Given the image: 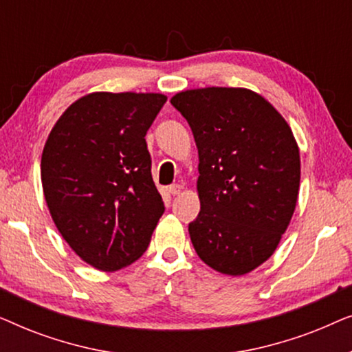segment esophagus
<instances>
[{
  "label": "esophagus",
  "mask_w": 352,
  "mask_h": 352,
  "mask_svg": "<svg viewBox=\"0 0 352 352\" xmlns=\"http://www.w3.org/2000/svg\"><path fill=\"white\" fill-rule=\"evenodd\" d=\"M181 190H182V186H179V184H173L168 187V192H170L171 195H179Z\"/></svg>",
  "instance_id": "34e87169"
}]
</instances>
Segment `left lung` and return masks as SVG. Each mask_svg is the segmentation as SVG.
<instances>
[{
    "mask_svg": "<svg viewBox=\"0 0 352 352\" xmlns=\"http://www.w3.org/2000/svg\"><path fill=\"white\" fill-rule=\"evenodd\" d=\"M171 104L199 148L200 213L189 224L201 261L243 276L276 252L300 190V148L285 118L247 88L187 89Z\"/></svg>",
    "mask_w": 352,
    "mask_h": 352,
    "instance_id": "1",
    "label": "left lung"
}]
</instances>
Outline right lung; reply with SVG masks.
<instances>
[{
  "label": "right lung",
  "mask_w": 352,
  "mask_h": 352,
  "mask_svg": "<svg viewBox=\"0 0 352 352\" xmlns=\"http://www.w3.org/2000/svg\"><path fill=\"white\" fill-rule=\"evenodd\" d=\"M166 96L91 93L60 115L41 155V182L57 230L99 271L146 252L165 211L152 179L147 129Z\"/></svg>",
  "instance_id": "right-lung-1"
}]
</instances>
